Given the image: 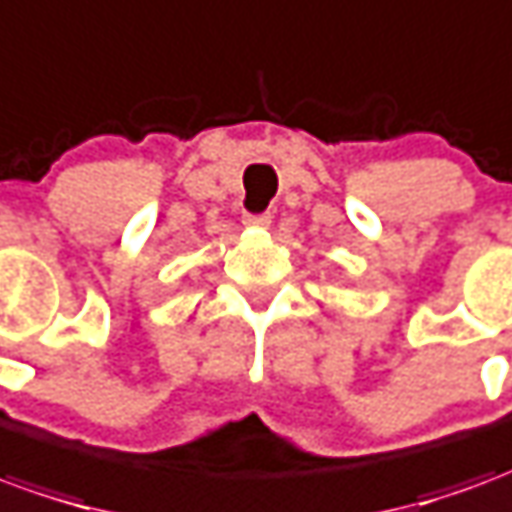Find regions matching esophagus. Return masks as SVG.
Instances as JSON below:
<instances>
[{
	"label": "esophagus",
	"mask_w": 512,
	"mask_h": 512,
	"mask_svg": "<svg viewBox=\"0 0 512 512\" xmlns=\"http://www.w3.org/2000/svg\"><path fill=\"white\" fill-rule=\"evenodd\" d=\"M244 224L252 227V230H268L271 227V213H246Z\"/></svg>",
	"instance_id": "34e87169"
}]
</instances>
